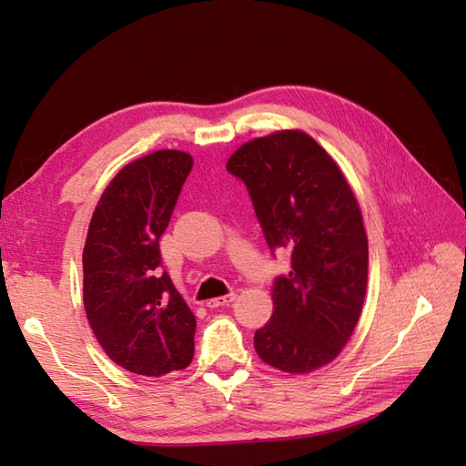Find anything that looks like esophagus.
I'll use <instances>...</instances> for the list:
<instances>
[{"label": "esophagus", "mask_w": 466, "mask_h": 466, "mask_svg": "<svg viewBox=\"0 0 466 466\" xmlns=\"http://www.w3.org/2000/svg\"><path fill=\"white\" fill-rule=\"evenodd\" d=\"M234 300H236V292H230L226 296H218V299L208 300V306H210V309H218V306H228V304H232Z\"/></svg>", "instance_id": "esophagus-1"}]
</instances>
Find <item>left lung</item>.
I'll use <instances>...</instances> for the list:
<instances>
[{"label":"left lung","instance_id":"obj_1","mask_svg":"<svg viewBox=\"0 0 466 466\" xmlns=\"http://www.w3.org/2000/svg\"><path fill=\"white\" fill-rule=\"evenodd\" d=\"M226 170L244 182L272 252L292 268L272 286L274 312L254 334L264 362L310 372L334 360L362 310L369 240L359 202L332 157L299 130L246 142Z\"/></svg>","mask_w":466,"mask_h":466}]
</instances>
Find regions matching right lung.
I'll return each mask as SVG.
<instances>
[{
  "mask_svg": "<svg viewBox=\"0 0 466 466\" xmlns=\"http://www.w3.org/2000/svg\"><path fill=\"white\" fill-rule=\"evenodd\" d=\"M192 156L160 150L106 187L84 246V306L97 342L126 370L162 376L192 362L196 316L162 268L160 238Z\"/></svg>",
  "mask_w": 466,
  "mask_h": 466,
  "instance_id": "add662e5",
  "label": "right lung"
}]
</instances>
